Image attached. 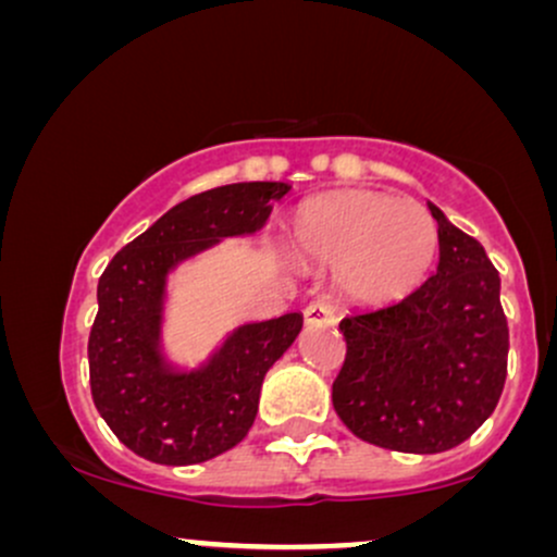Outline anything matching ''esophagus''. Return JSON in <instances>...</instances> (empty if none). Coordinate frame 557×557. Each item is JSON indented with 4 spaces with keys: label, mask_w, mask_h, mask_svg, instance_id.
I'll return each mask as SVG.
<instances>
[{
    "label": "esophagus",
    "mask_w": 557,
    "mask_h": 557,
    "mask_svg": "<svg viewBox=\"0 0 557 557\" xmlns=\"http://www.w3.org/2000/svg\"><path fill=\"white\" fill-rule=\"evenodd\" d=\"M304 319H306V324H309V327H317V324H324V327H330V324H335V309H332L330 300L317 298V300H311V304L304 309Z\"/></svg>",
    "instance_id": "1"
}]
</instances>
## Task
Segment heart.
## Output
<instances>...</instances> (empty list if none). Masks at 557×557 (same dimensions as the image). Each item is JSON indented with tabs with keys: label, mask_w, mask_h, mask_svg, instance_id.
Here are the masks:
<instances>
[{
	"label": "heart",
	"mask_w": 557,
	"mask_h": 557,
	"mask_svg": "<svg viewBox=\"0 0 557 557\" xmlns=\"http://www.w3.org/2000/svg\"><path fill=\"white\" fill-rule=\"evenodd\" d=\"M298 259L337 267V285L359 304H389L424 283L440 235L424 203L380 190L341 188L304 201L290 220Z\"/></svg>",
	"instance_id": "1"
}]
</instances>
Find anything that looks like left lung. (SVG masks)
<instances>
[{
    "label": "left lung",
    "instance_id": "left-lung-1",
    "mask_svg": "<svg viewBox=\"0 0 557 557\" xmlns=\"http://www.w3.org/2000/svg\"><path fill=\"white\" fill-rule=\"evenodd\" d=\"M437 220V272L411 296L341 322L345 361L332 382L337 417L363 443L443 453L469 440L500 400L508 322L500 274L482 243Z\"/></svg>",
    "mask_w": 557,
    "mask_h": 557
}]
</instances>
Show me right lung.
I'll list each match as a JSON object with an SVG mask.
<instances>
[{
    "label": "right lung",
    "mask_w": 557,
    "mask_h": 557,
    "mask_svg": "<svg viewBox=\"0 0 557 557\" xmlns=\"http://www.w3.org/2000/svg\"><path fill=\"white\" fill-rule=\"evenodd\" d=\"M287 190V183H233L185 198L101 272L88 335L94 406L146 461H209L251 430L264 374L296 341L304 317L243 324L203 367L177 372L162 354L164 287L181 261L264 227L272 201Z\"/></svg>",
    "instance_id": "add662e5"
}]
</instances>
